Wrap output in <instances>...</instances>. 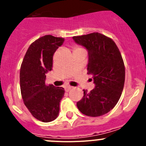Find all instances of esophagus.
Listing matches in <instances>:
<instances>
[{
	"mask_svg": "<svg viewBox=\"0 0 146 146\" xmlns=\"http://www.w3.org/2000/svg\"><path fill=\"white\" fill-rule=\"evenodd\" d=\"M72 88H73V87L68 85V86L65 87V90H66V92H68V91L70 90V89H72Z\"/></svg>",
	"mask_w": 146,
	"mask_h": 146,
	"instance_id": "1",
	"label": "esophagus"
}]
</instances>
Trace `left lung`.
<instances>
[{
    "instance_id": "left-lung-1",
    "label": "left lung",
    "mask_w": 146,
    "mask_h": 146,
    "mask_svg": "<svg viewBox=\"0 0 146 146\" xmlns=\"http://www.w3.org/2000/svg\"><path fill=\"white\" fill-rule=\"evenodd\" d=\"M76 44L88 52V74L92 76L95 87L77 102L80 112L100 117L111 111L121 95L125 81V67L115 42L98 32L73 36Z\"/></svg>"
}]
</instances>
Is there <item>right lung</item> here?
Segmentation results:
<instances>
[{
    "instance_id": "obj_1",
    "label": "right lung",
    "mask_w": 146,
    "mask_h": 146,
    "mask_svg": "<svg viewBox=\"0 0 146 146\" xmlns=\"http://www.w3.org/2000/svg\"><path fill=\"white\" fill-rule=\"evenodd\" d=\"M64 38L45 35L28 48L20 71V90L25 105L35 118L50 122L57 118L64 88L46 85V73L52 70L53 56Z\"/></svg>"
}]
</instances>
